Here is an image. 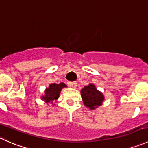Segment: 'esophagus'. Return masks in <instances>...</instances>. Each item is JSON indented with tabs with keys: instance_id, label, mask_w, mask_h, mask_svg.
<instances>
[{
	"instance_id": "34e87169",
	"label": "esophagus",
	"mask_w": 148,
	"mask_h": 148,
	"mask_svg": "<svg viewBox=\"0 0 148 148\" xmlns=\"http://www.w3.org/2000/svg\"><path fill=\"white\" fill-rule=\"evenodd\" d=\"M68 84H69V86H71V87H72V88H76V86H77V83H76L75 81H73V82H69V83H68Z\"/></svg>"
}]
</instances>
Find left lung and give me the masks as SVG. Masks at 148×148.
Masks as SVG:
<instances>
[{"label": "left lung", "instance_id": "left-lung-1", "mask_svg": "<svg viewBox=\"0 0 148 148\" xmlns=\"http://www.w3.org/2000/svg\"><path fill=\"white\" fill-rule=\"evenodd\" d=\"M83 103L90 109H94L101 106L103 102V94L96 88L93 84L85 86L80 91Z\"/></svg>", "mask_w": 148, "mask_h": 148}]
</instances>
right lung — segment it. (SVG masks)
I'll return each mask as SVG.
<instances>
[{
	"instance_id": "right-lung-1",
	"label": "right lung",
	"mask_w": 148,
	"mask_h": 148,
	"mask_svg": "<svg viewBox=\"0 0 148 148\" xmlns=\"http://www.w3.org/2000/svg\"><path fill=\"white\" fill-rule=\"evenodd\" d=\"M65 87H67V86L63 83H60V84L53 83L49 85V87L45 90V95L42 97V100L45 101L47 103H52L54 100H57L59 98L61 90Z\"/></svg>"
}]
</instances>
